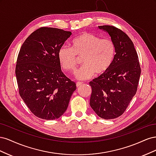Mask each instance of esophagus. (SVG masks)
Listing matches in <instances>:
<instances>
[{"label":"esophagus","mask_w":156,"mask_h":156,"mask_svg":"<svg viewBox=\"0 0 156 156\" xmlns=\"http://www.w3.org/2000/svg\"><path fill=\"white\" fill-rule=\"evenodd\" d=\"M83 84V83H81V82H77V83H76V86H77V87H79L80 86H81Z\"/></svg>","instance_id":"1"}]
</instances>
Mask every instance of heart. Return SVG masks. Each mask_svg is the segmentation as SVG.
<instances>
[{"label": "heart", "instance_id": "1", "mask_svg": "<svg viewBox=\"0 0 156 156\" xmlns=\"http://www.w3.org/2000/svg\"><path fill=\"white\" fill-rule=\"evenodd\" d=\"M116 53L115 45L111 39L103 38L92 33L84 32L71 42V48L63 46L58 53L62 68L74 73L83 57V67L76 74L79 80H86L105 74L110 69Z\"/></svg>", "mask_w": 156, "mask_h": 156}]
</instances>
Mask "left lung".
<instances>
[{
    "label": "left lung",
    "mask_w": 156,
    "mask_h": 156,
    "mask_svg": "<svg viewBox=\"0 0 156 156\" xmlns=\"http://www.w3.org/2000/svg\"><path fill=\"white\" fill-rule=\"evenodd\" d=\"M114 42L116 54L110 69L90 82V105L98 116L109 120L121 116L135 95L140 76L139 57L125 32L110 25L99 26Z\"/></svg>",
    "instance_id": "8db88e82"
}]
</instances>
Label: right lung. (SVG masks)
<instances>
[{
  "instance_id": "add662e5",
  "label": "right lung",
  "mask_w": 156,
  "mask_h": 156,
  "mask_svg": "<svg viewBox=\"0 0 156 156\" xmlns=\"http://www.w3.org/2000/svg\"><path fill=\"white\" fill-rule=\"evenodd\" d=\"M72 32L41 27L27 37L19 53L16 75L20 96L36 116L57 119L68 107L76 84L61 70L58 53Z\"/></svg>"
}]
</instances>
